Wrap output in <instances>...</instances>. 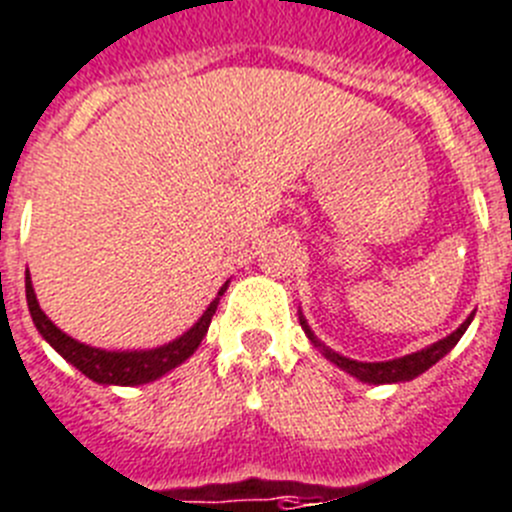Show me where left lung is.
<instances>
[{
  "label": "left lung",
  "mask_w": 512,
  "mask_h": 512,
  "mask_svg": "<svg viewBox=\"0 0 512 512\" xmlns=\"http://www.w3.org/2000/svg\"><path fill=\"white\" fill-rule=\"evenodd\" d=\"M471 319H474V314H471V317L461 324L459 330L451 332V335L443 337V340L433 342L430 348L417 350V353H412V355H404V358H394V361H384V363L350 361V358H345V355L335 353V350H330V348H324L322 342L314 337V332L309 330V324L304 322V317H301V327H304V332L309 335V340L314 342L317 348H322V353L327 361H332L335 366H340L342 371H348L350 376H355V379L366 381V384H397V381L415 379V376H420V373H425L430 366H435V363L441 361L443 355L451 353V348L461 340V335L466 332V327L471 324Z\"/></svg>",
  "instance_id": "obj_1"
}]
</instances>
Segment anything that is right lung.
<instances>
[{"label": "right lung", "instance_id": "add662e5", "mask_svg": "<svg viewBox=\"0 0 512 512\" xmlns=\"http://www.w3.org/2000/svg\"><path fill=\"white\" fill-rule=\"evenodd\" d=\"M229 283H224V288L219 291H226ZM25 296H28V309L30 317H33L35 327L51 342V348L66 358L71 366H77L79 371L87 376V379L97 381V384H118V386H136V384H149V381L159 379L167 371H172L175 366H180L182 361H188L190 355L198 350L201 340L206 337L208 324H211L213 314H216V306H219V299H213L211 306L206 309L198 322L190 327L188 332L177 340H172L170 345H162V348L154 350H123V353H110V350L90 348V345H82L74 337L64 335V332L51 322L38 306V299H35L33 283H30V275H25Z\"/></svg>", "mask_w": 512, "mask_h": 512}]
</instances>
